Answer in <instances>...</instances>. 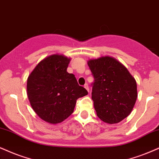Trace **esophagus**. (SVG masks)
I'll use <instances>...</instances> for the list:
<instances>
[{"mask_svg": "<svg viewBox=\"0 0 159 159\" xmlns=\"http://www.w3.org/2000/svg\"><path fill=\"white\" fill-rule=\"evenodd\" d=\"M84 88H85V89L89 92V85H88V83H85V85H84Z\"/></svg>", "mask_w": 159, "mask_h": 159, "instance_id": "34e87169", "label": "esophagus"}]
</instances>
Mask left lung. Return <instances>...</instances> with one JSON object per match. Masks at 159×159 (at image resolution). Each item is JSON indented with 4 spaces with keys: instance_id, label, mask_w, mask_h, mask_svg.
Masks as SVG:
<instances>
[{
    "instance_id": "8db88e82",
    "label": "left lung",
    "mask_w": 159,
    "mask_h": 159,
    "mask_svg": "<svg viewBox=\"0 0 159 159\" xmlns=\"http://www.w3.org/2000/svg\"><path fill=\"white\" fill-rule=\"evenodd\" d=\"M88 65L94 78L91 98L97 116L109 124L123 120L136 103V80L122 64L111 57L90 60Z\"/></svg>"
}]
</instances>
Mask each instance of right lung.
<instances>
[{
  "mask_svg": "<svg viewBox=\"0 0 159 159\" xmlns=\"http://www.w3.org/2000/svg\"><path fill=\"white\" fill-rule=\"evenodd\" d=\"M70 59L54 54L39 62L27 80V95L43 120L57 124L74 112L76 99L88 94L75 76L67 72Z\"/></svg>",
  "mask_w": 159,
  "mask_h": 159,
  "instance_id": "1",
  "label": "right lung"
}]
</instances>
